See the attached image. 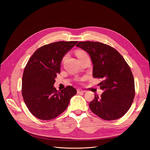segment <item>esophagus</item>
I'll use <instances>...</instances> for the list:
<instances>
[{"label":"esophagus","mask_w":150,"mask_h":150,"mask_svg":"<svg viewBox=\"0 0 150 150\" xmlns=\"http://www.w3.org/2000/svg\"><path fill=\"white\" fill-rule=\"evenodd\" d=\"M77 93H78V94L84 93H85V91L82 90V89H77Z\"/></svg>","instance_id":"34e87169"}]
</instances>
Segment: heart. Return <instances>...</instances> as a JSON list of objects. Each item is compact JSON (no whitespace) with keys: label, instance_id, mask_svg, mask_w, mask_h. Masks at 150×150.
<instances>
[{"label":"heart","instance_id":"b5f03b06","mask_svg":"<svg viewBox=\"0 0 150 150\" xmlns=\"http://www.w3.org/2000/svg\"><path fill=\"white\" fill-rule=\"evenodd\" d=\"M85 53H86V52H84L83 51H80V50H78V51H76V54L77 57H80L81 56L83 55V54H85ZM66 57H67V55H65L64 57H62V62H64V61L66 60Z\"/></svg>","mask_w":150,"mask_h":150}]
</instances>
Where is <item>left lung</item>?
Wrapping results in <instances>:
<instances>
[{
	"mask_svg": "<svg viewBox=\"0 0 150 150\" xmlns=\"http://www.w3.org/2000/svg\"><path fill=\"white\" fill-rule=\"evenodd\" d=\"M87 52L93 64V76L102 79L99 84L104 91L101 97L95 95L89 108L95 115L107 121L115 120L129 110L134 98L132 72L118 51L99 42H79L76 45Z\"/></svg>",
	"mask_w": 150,
	"mask_h": 150,
	"instance_id": "obj_1",
	"label": "left lung"
}]
</instances>
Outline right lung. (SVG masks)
Instances as JSON below:
<instances>
[{"label": "right lung", "instance_id": "obj_1", "mask_svg": "<svg viewBox=\"0 0 150 150\" xmlns=\"http://www.w3.org/2000/svg\"><path fill=\"white\" fill-rule=\"evenodd\" d=\"M78 41H59L39 47L30 57L22 76V95L29 111L37 118H55L67 108L77 91L69 86L59 91L54 87L65 54Z\"/></svg>", "mask_w": 150, "mask_h": 150}]
</instances>
